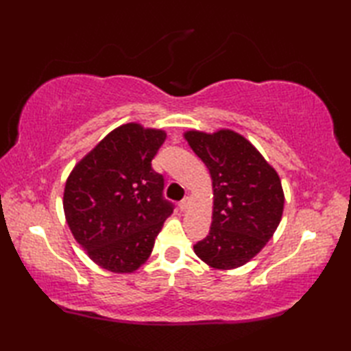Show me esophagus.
<instances>
[{
	"label": "esophagus",
	"mask_w": 351,
	"mask_h": 351,
	"mask_svg": "<svg viewBox=\"0 0 351 351\" xmlns=\"http://www.w3.org/2000/svg\"><path fill=\"white\" fill-rule=\"evenodd\" d=\"M190 204H191V200H190V197H185V199L182 200V202L180 204V208H181V210H182V211H185V210H187V208L190 206Z\"/></svg>",
	"instance_id": "obj_1"
}]
</instances>
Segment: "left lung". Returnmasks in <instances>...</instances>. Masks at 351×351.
I'll use <instances>...</instances> for the list:
<instances>
[{
    "label": "left lung",
    "instance_id": "1",
    "mask_svg": "<svg viewBox=\"0 0 351 351\" xmlns=\"http://www.w3.org/2000/svg\"><path fill=\"white\" fill-rule=\"evenodd\" d=\"M213 181L210 234L195 253L215 270H234L264 249L278 229L285 196L270 164L250 141L232 130L185 131Z\"/></svg>",
    "mask_w": 351,
    "mask_h": 351
}]
</instances>
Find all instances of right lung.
I'll list each match as a JSON object with an SVG mask.
<instances>
[{"mask_svg":"<svg viewBox=\"0 0 351 351\" xmlns=\"http://www.w3.org/2000/svg\"><path fill=\"white\" fill-rule=\"evenodd\" d=\"M166 137V131L137 122L117 126L66 180V221L88 258L104 270H138L173 213V205L162 199V175L151 164Z\"/></svg>","mask_w":351,"mask_h":351,"instance_id":"right-lung-1","label":"right lung"}]
</instances>
